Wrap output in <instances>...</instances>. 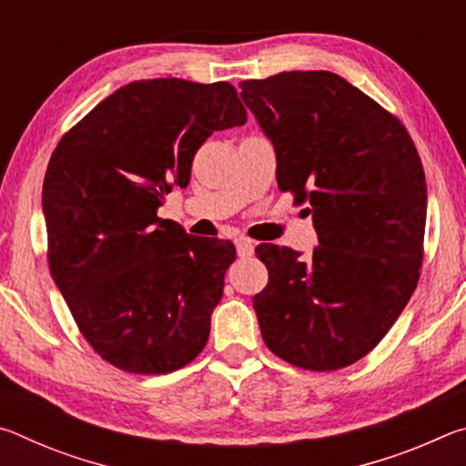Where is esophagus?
<instances>
[{"instance_id":"esophagus-1","label":"esophagus","mask_w":466,"mask_h":466,"mask_svg":"<svg viewBox=\"0 0 466 466\" xmlns=\"http://www.w3.org/2000/svg\"><path fill=\"white\" fill-rule=\"evenodd\" d=\"M236 252H238V257L247 258L255 255V242L247 240V238H238L236 240Z\"/></svg>"}]
</instances>
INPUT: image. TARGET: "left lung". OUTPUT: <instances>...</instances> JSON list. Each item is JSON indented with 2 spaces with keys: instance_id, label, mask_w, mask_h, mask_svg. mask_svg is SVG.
Instances as JSON below:
<instances>
[{
  "instance_id": "1",
  "label": "left lung",
  "mask_w": 466,
  "mask_h": 466,
  "mask_svg": "<svg viewBox=\"0 0 466 466\" xmlns=\"http://www.w3.org/2000/svg\"><path fill=\"white\" fill-rule=\"evenodd\" d=\"M271 139L278 185L309 201L310 258L258 244L269 283L252 298L265 345L298 368L330 372L374 350L417 288L428 187L397 116L330 72L240 82Z\"/></svg>"
}]
</instances>
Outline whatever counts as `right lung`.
<instances>
[{
  "label": "right lung",
  "instance_id": "right-lung-1",
  "mask_svg": "<svg viewBox=\"0 0 466 466\" xmlns=\"http://www.w3.org/2000/svg\"><path fill=\"white\" fill-rule=\"evenodd\" d=\"M228 82L157 77L123 86L55 147L43 183L49 269L92 350L131 374H168L199 356L236 258L157 208L191 180L197 149L240 127Z\"/></svg>",
  "mask_w": 466,
  "mask_h": 466
}]
</instances>
